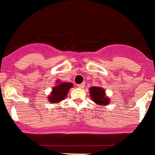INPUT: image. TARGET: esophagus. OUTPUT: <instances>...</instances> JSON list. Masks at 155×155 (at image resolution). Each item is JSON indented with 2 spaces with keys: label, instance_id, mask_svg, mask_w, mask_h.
<instances>
[{
  "label": "esophagus",
  "instance_id": "34e87169",
  "mask_svg": "<svg viewBox=\"0 0 155 155\" xmlns=\"http://www.w3.org/2000/svg\"><path fill=\"white\" fill-rule=\"evenodd\" d=\"M84 86H85L84 83H82V84H81L78 85V87L79 88H84Z\"/></svg>",
  "mask_w": 155,
  "mask_h": 155
}]
</instances>
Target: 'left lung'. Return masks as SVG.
Listing matches in <instances>:
<instances>
[{"label": "left lung", "mask_w": 155, "mask_h": 155, "mask_svg": "<svg viewBox=\"0 0 155 155\" xmlns=\"http://www.w3.org/2000/svg\"><path fill=\"white\" fill-rule=\"evenodd\" d=\"M90 96L91 100L98 106H106L109 104L110 99L106 95L105 90L101 87H91L89 88Z\"/></svg>", "instance_id": "obj_1"}]
</instances>
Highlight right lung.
<instances>
[{"label":"right lung","instance_id":"add662e5","mask_svg":"<svg viewBox=\"0 0 155 155\" xmlns=\"http://www.w3.org/2000/svg\"><path fill=\"white\" fill-rule=\"evenodd\" d=\"M73 86V84L70 82H63L57 80L56 84L52 87L51 94L48 95V101L51 104L60 103L67 97L68 91Z\"/></svg>","mask_w":155,"mask_h":155}]
</instances>
